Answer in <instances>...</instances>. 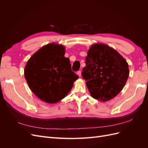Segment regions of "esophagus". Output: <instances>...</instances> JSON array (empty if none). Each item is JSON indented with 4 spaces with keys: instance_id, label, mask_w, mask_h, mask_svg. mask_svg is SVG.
<instances>
[{
    "instance_id": "esophagus-1",
    "label": "esophagus",
    "mask_w": 148,
    "mask_h": 148,
    "mask_svg": "<svg viewBox=\"0 0 148 148\" xmlns=\"http://www.w3.org/2000/svg\"><path fill=\"white\" fill-rule=\"evenodd\" d=\"M77 74L80 77L82 76V71H78L77 72Z\"/></svg>"
}]
</instances>
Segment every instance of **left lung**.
<instances>
[{
    "label": "left lung",
    "instance_id": "8db88e82",
    "mask_svg": "<svg viewBox=\"0 0 148 148\" xmlns=\"http://www.w3.org/2000/svg\"><path fill=\"white\" fill-rule=\"evenodd\" d=\"M82 73L91 96L108 101L122 90L129 77L128 64L120 53L105 44H94L88 51Z\"/></svg>",
    "mask_w": 148,
    "mask_h": 148
}]
</instances>
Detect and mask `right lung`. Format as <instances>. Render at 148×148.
<instances>
[{"label":"right lung","instance_id":"obj_1","mask_svg":"<svg viewBox=\"0 0 148 148\" xmlns=\"http://www.w3.org/2000/svg\"><path fill=\"white\" fill-rule=\"evenodd\" d=\"M65 48L54 42L42 47L26 63L24 75L28 86L40 99L55 104L68 95L78 78L71 69Z\"/></svg>","mask_w":148,"mask_h":148}]
</instances>
